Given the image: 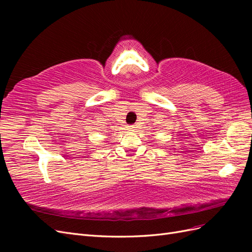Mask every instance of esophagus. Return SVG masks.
Listing matches in <instances>:
<instances>
[{
  "label": "esophagus",
  "instance_id": "obj_1",
  "mask_svg": "<svg viewBox=\"0 0 252 252\" xmlns=\"http://www.w3.org/2000/svg\"><path fill=\"white\" fill-rule=\"evenodd\" d=\"M134 125H129V126H127V129H128V130L129 131H133L134 130Z\"/></svg>",
  "mask_w": 252,
  "mask_h": 252
}]
</instances>
